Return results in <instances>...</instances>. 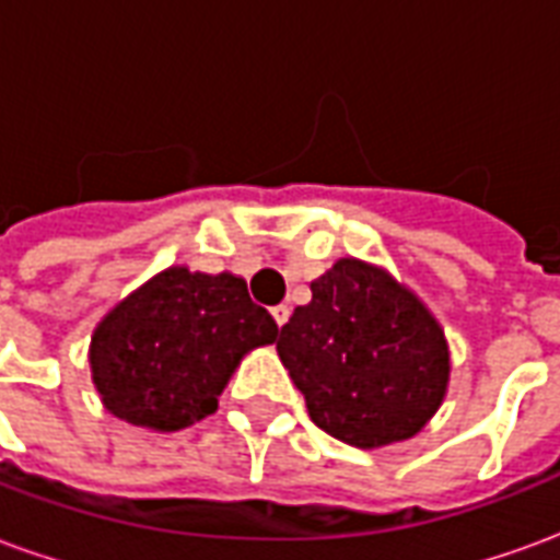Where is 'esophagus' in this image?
I'll return each instance as SVG.
<instances>
[{
  "instance_id": "esophagus-1",
  "label": "esophagus",
  "mask_w": 560,
  "mask_h": 560,
  "mask_svg": "<svg viewBox=\"0 0 560 560\" xmlns=\"http://www.w3.org/2000/svg\"><path fill=\"white\" fill-rule=\"evenodd\" d=\"M288 317H291V308H288V305H276V308H272V320H276L279 327L288 324Z\"/></svg>"
}]
</instances>
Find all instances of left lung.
<instances>
[{
	"mask_svg": "<svg viewBox=\"0 0 560 560\" xmlns=\"http://www.w3.org/2000/svg\"><path fill=\"white\" fill-rule=\"evenodd\" d=\"M276 351L315 425L360 450L420 434L453 369L429 305L360 257L312 281V303L293 308Z\"/></svg>",
	"mask_w": 560,
	"mask_h": 560,
	"instance_id": "1",
	"label": "left lung"
}]
</instances>
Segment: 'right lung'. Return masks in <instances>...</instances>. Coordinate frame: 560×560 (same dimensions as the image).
<instances>
[{"label": "right lung", "instance_id": "1", "mask_svg": "<svg viewBox=\"0 0 560 560\" xmlns=\"http://www.w3.org/2000/svg\"><path fill=\"white\" fill-rule=\"evenodd\" d=\"M279 336L233 272L167 267L98 320L90 341L92 384L119 420L179 432L219 408L245 353Z\"/></svg>", "mask_w": 560, "mask_h": 560}]
</instances>
